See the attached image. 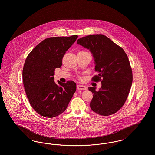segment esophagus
I'll use <instances>...</instances> for the list:
<instances>
[{
    "mask_svg": "<svg viewBox=\"0 0 155 155\" xmlns=\"http://www.w3.org/2000/svg\"><path fill=\"white\" fill-rule=\"evenodd\" d=\"M77 89H78V90H86V89H87V87H85V86H84V85L78 84V85H77Z\"/></svg>",
    "mask_w": 155,
    "mask_h": 155,
    "instance_id": "esophagus-1",
    "label": "esophagus"
}]
</instances>
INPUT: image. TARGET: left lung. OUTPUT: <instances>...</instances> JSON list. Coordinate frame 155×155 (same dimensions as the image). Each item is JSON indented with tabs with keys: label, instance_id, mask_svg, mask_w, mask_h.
<instances>
[{
	"label": "left lung",
	"instance_id": "8db88e82",
	"mask_svg": "<svg viewBox=\"0 0 155 155\" xmlns=\"http://www.w3.org/2000/svg\"><path fill=\"white\" fill-rule=\"evenodd\" d=\"M77 44L89 49L94 57L95 71L92 81H101L98 91L89 87L94 94L90 107L99 115L107 116L117 112L128 96L133 82V71L123 49L102 34L89 35L77 40Z\"/></svg>",
	"mask_w": 155,
	"mask_h": 155
}]
</instances>
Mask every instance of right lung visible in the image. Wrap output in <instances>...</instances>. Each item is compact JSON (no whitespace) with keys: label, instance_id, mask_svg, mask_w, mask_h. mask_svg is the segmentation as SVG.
Segmentation results:
<instances>
[{"label":"right lung","instance_id":"1","mask_svg":"<svg viewBox=\"0 0 155 155\" xmlns=\"http://www.w3.org/2000/svg\"><path fill=\"white\" fill-rule=\"evenodd\" d=\"M78 36L48 38L30 52L22 69V80L30 104L37 113L48 118L56 117L66 110L76 91L73 81H54V70L62 65L67 51Z\"/></svg>","mask_w":155,"mask_h":155}]
</instances>
